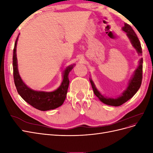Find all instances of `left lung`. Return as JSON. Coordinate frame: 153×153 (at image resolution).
Listing matches in <instances>:
<instances>
[{
  "instance_id": "1",
  "label": "left lung",
  "mask_w": 153,
  "mask_h": 153,
  "mask_svg": "<svg viewBox=\"0 0 153 153\" xmlns=\"http://www.w3.org/2000/svg\"><path fill=\"white\" fill-rule=\"evenodd\" d=\"M122 30L126 32V35L134 48H135L137 53L139 55H142V50L139 39H138L135 31L131 28V27L124 24V26L123 27ZM142 66H143V59L141 58L138 61V66L137 68L134 71L132 76L129 78L128 84L126 90H124L121 96H119L115 98H109L103 95L97 89L93 80L90 77L89 80L91 84L92 89H93L94 94L98 97L101 102L110 106H118L126 103L127 101L131 99L135 95L137 92L140 89L142 80Z\"/></svg>"
}]
</instances>
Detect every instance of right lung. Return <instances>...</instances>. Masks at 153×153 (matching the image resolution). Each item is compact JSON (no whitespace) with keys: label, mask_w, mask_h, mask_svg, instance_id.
<instances>
[{"label":"right lung","mask_w":153,"mask_h":153,"mask_svg":"<svg viewBox=\"0 0 153 153\" xmlns=\"http://www.w3.org/2000/svg\"><path fill=\"white\" fill-rule=\"evenodd\" d=\"M18 37L19 36L17 37L15 43L13 56L14 81L18 94L27 103L41 111H47L58 108L63 104L66 99L69 84L68 75L75 64L68 66L63 71L62 81L56 90L52 92H45L32 89L22 80L18 71L16 57V45Z\"/></svg>","instance_id":"obj_1"}]
</instances>
